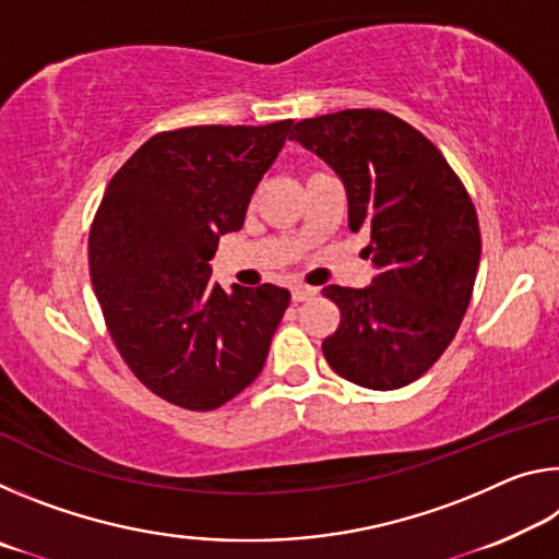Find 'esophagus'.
<instances>
[{"mask_svg":"<svg viewBox=\"0 0 559 559\" xmlns=\"http://www.w3.org/2000/svg\"><path fill=\"white\" fill-rule=\"evenodd\" d=\"M316 288H310V286H293V290H290V298H293V302H300V300H308V298H313L316 296Z\"/></svg>","mask_w":559,"mask_h":559,"instance_id":"obj_1","label":"esophagus"}]
</instances>
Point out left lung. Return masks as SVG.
Segmentation results:
<instances>
[{
    "instance_id": "left-lung-1",
    "label": "left lung",
    "mask_w": 559,
    "mask_h": 559,
    "mask_svg": "<svg viewBox=\"0 0 559 559\" xmlns=\"http://www.w3.org/2000/svg\"><path fill=\"white\" fill-rule=\"evenodd\" d=\"M290 138L343 179L349 229L370 234L377 266L370 288H323L340 308L323 355L349 382L400 390L437 362L466 313L480 261L476 206L441 150L386 110L306 118Z\"/></svg>"
}]
</instances>
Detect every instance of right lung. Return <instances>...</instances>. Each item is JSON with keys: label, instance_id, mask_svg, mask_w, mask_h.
<instances>
[{"label": "right lung", "instance_id": "1", "mask_svg": "<svg viewBox=\"0 0 559 559\" xmlns=\"http://www.w3.org/2000/svg\"><path fill=\"white\" fill-rule=\"evenodd\" d=\"M293 120L157 132L108 182L88 234L91 283L130 372L189 412H212L257 380L290 293H226L210 261L239 231Z\"/></svg>", "mask_w": 559, "mask_h": 559}]
</instances>
